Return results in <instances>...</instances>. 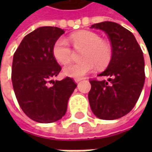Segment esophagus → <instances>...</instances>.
<instances>
[{"mask_svg":"<svg viewBox=\"0 0 152 152\" xmlns=\"http://www.w3.org/2000/svg\"><path fill=\"white\" fill-rule=\"evenodd\" d=\"M83 78H81V79H74V82H75V83H79V82H80V81H81V80H83Z\"/></svg>","mask_w":152,"mask_h":152,"instance_id":"1","label":"esophagus"}]
</instances>
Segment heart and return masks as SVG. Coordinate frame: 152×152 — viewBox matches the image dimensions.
<instances>
[{
	"instance_id": "1",
	"label": "heart",
	"mask_w": 152,
	"mask_h": 152,
	"mask_svg": "<svg viewBox=\"0 0 152 152\" xmlns=\"http://www.w3.org/2000/svg\"><path fill=\"white\" fill-rule=\"evenodd\" d=\"M70 40L74 48L81 49V58L84 60L67 64L64 67L66 75L73 78H82L91 72L96 66H107L112 59V47L107 42L102 40L96 33L90 30H82L70 35ZM55 59L61 64H66L73 56V50L65 39H58L52 48Z\"/></svg>"
}]
</instances>
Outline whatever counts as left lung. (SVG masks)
<instances>
[{
    "instance_id": "left-lung-1",
    "label": "left lung",
    "mask_w": 152,
    "mask_h": 152,
    "mask_svg": "<svg viewBox=\"0 0 152 152\" xmlns=\"http://www.w3.org/2000/svg\"><path fill=\"white\" fill-rule=\"evenodd\" d=\"M107 34L112 44V59L107 69L98 76L107 80L90 79L88 98L93 113L104 120L120 118L136 104L145 84L143 52L134 34L113 22L93 24Z\"/></svg>"
}]
</instances>
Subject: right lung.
I'll return each mask as SVG.
<instances>
[{"instance_id":"add662e5","label":"right lung","mask_w":152,"mask_h":152,"mask_svg":"<svg viewBox=\"0 0 152 152\" xmlns=\"http://www.w3.org/2000/svg\"><path fill=\"white\" fill-rule=\"evenodd\" d=\"M64 33L57 27H39L23 39L13 55L12 81L17 100L23 113L38 123L61 119L77 87L69 77L52 79L61 69L52 48Z\"/></svg>"}]
</instances>
